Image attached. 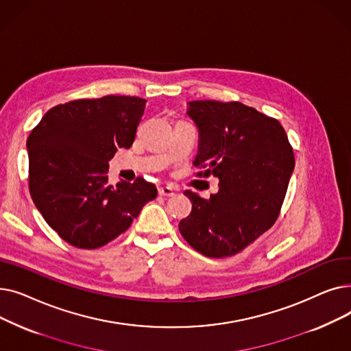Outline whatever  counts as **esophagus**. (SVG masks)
I'll list each match as a JSON object with an SVG mask.
<instances>
[{
	"instance_id": "esophagus-1",
	"label": "esophagus",
	"mask_w": 351,
	"mask_h": 351,
	"mask_svg": "<svg viewBox=\"0 0 351 351\" xmlns=\"http://www.w3.org/2000/svg\"><path fill=\"white\" fill-rule=\"evenodd\" d=\"M158 193H159V196H165V197H172L175 195L173 189L169 186H160L158 189Z\"/></svg>"
}]
</instances>
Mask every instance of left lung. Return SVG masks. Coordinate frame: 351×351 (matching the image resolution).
Segmentation results:
<instances>
[{
	"label": "left lung",
	"instance_id": "8db88e82",
	"mask_svg": "<svg viewBox=\"0 0 351 351\" xmlns=\"http://www.w3.org/2000/svg\"><path fill=\"white\" fill-rule=\"evenodd\" d=\"M199 128V178H219V192L204 199L186 191L192 212L179 232L208 257L233 256L267 232L280 215L294 169L293 147L278 119L242 102L192 101Z\"/></svg>",
	"mask_w": 351,
	"mask_h": 351
}]
</instances>
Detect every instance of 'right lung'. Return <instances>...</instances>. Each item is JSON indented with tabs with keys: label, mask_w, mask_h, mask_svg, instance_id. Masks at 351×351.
<instances>
[{
	"label": "right lung",
	"mask_w": 351,
	"mask_h": 351,
	"mask_svg": "<svg viewBox=\"0 0 351 351\" xmlns=\"http://www.w3.org/2000/svg\"><path fill=\"white\" fill-rule=\"evenodd\" d=\"M146 101L106 95L51 108L28 139V186L45 222L62 241L98 249L132 225L149 200L154 183H108L109 159L131 147Z\"/></svg>",
	"instance_id": "obj_1"
}]
</instances>
